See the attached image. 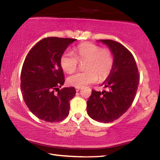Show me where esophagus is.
<instances>
[{
	"mask_svg": "<svg viewBox=\"0 0 160 160\" xmlns=\"http://www.w3.org/2000/svg\"><path fill=\"white\" fill-rule=\"evenodd\" d=\"M80 89H81V88H78V87H76V88H75V90H76V92H78L80 90Z\"/></svg>",
	"mask_w": 160,
	"mask_h": 160,
	"instance_id": "esophagus-1",
	"label": "esophagus"
}]
</instances>
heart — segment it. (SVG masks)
<instances>
[{
	"instance_id": "obj_1",
	"label": "heart",
	"mask_w": 160,
	"mask_h": 160,
	"mask_svg": "<svg viewBox=\"0 0 160 160\" xmlns=\"http://www.w3.org/2000/svg\"><path fill=\"white\" fill-rule=\"evenodd\" d=\"M75 56L70 51H65L60 58V65L65 72L72 73L77 69L80 61H86L84 68L86 70L78 72L67 78L69 85L85 86L95 82L98 79L104 80L108 78L113 66V56L107 48L91 42H84L75 48Z\"/></svg>"
}]
</instances>
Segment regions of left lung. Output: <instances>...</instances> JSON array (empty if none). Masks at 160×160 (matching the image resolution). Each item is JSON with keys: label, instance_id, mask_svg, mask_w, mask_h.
<instances>
[{"label": "left lung", "instance_id": "1", "mask_svg": "<svg viewBox=\"0 0 160 160\" xmlns=\"http://www.w3.org/2000/svg\"><path fill=\"white\" fill-rule=\"evenodd\" d=\"M100 41L112 51L114 62L110 75L101 85L107 90H92L87 110L94 120L109 123L120 118L131 106L140 75L133 56L124 46L110 39Z\"/></svg>", "mask_w": 160, "mask_h": 160}]
</instances>
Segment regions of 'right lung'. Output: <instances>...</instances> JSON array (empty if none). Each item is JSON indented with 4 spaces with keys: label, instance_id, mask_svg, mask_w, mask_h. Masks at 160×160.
I'll list each match as a JSON object with an SVG mask.
<instances>
[{
    "label": "right lung",
    "instance_id": "add662e5",
    "mask_svg": "<svg viewBox=\"0 0 160 160\" xmlns=\"http://www.w3.org/2000/svg\"><path fill=\"white\" fill-rule=\"evenodd\" d=\"M75 40L44 38L32 48L24 61L20 77L23 99L34 115L47 122H59L69 114L70 101L76 91L73 87L58 90L65 82L60 58Z\"/></svg>",
    "mask_w": 160,
    "mask_h": 160
}]
</instances>
